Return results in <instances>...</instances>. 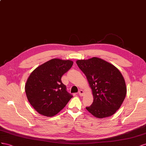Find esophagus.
Here are the masks:
<instances>
[{
	"label": "esophagus",
	"instance_id": "esophagus-1",
	"mask_svg": "<svg viewBox=\"0 0 146 146\" xmlns=\"http://www.w3.org/2000/svg\"><path fill=\"white\" fill-rule=\"evenodd\" d=\"M78 94H80V96H81V97H82L83 95H84V91H83L82 90H79V92H78Z\"/></svg>",
	"mask_w": 146,
	"mask_h": 146
}]
</instances>
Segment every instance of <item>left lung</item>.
I'll return each mask as SVG.
<instances>
[{
  "label": "left lung",
  "instance_id": "obj_1",
  "mask_svg": "<svg viewBox=\"0 0 146 146\" xmlns=\"http://www.w3.org/2000/svg\"><path fill=\"white\" fill-rule=\"evenodd\" d=\"M76 62L86 75L94 97L92 104L86 110L98 119L115 114L127 94L125 81L119 69L96 57Z\"/></svg>",
  "mask_w": 146,
  "mask_h": 146
}]
</instances>
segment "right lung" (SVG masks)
I'll use <instances>...</instances> for the list:
<instances>
[{
  "label": "right lung",
  "instance_id": "1",
  "mask_svg": "<svg viewBox=\"0 0 146 146\" xmlns=\"http://www.w3.org/2000/svg\"><path fill=\"white\" fill-rule=\"evenodd\" d=\"M73 64L70 60L52 59L39 65L29 75L25 85L28 101L41 115L52 117L72 98L61 78Z\"/></svg>",
  "mask_w": 146,
  "mask_h": 146
}]
</instances>
